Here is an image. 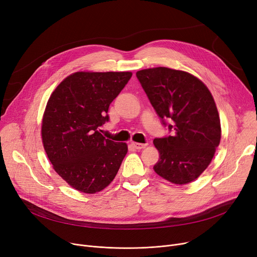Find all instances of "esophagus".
I'll use <instances>...</instances> for the list:
<instances>
[{"label": "esophagus", "mask_w": 257, "mask_h": 257, "mask_svg": "<svg viewBox=\"0 0 257 257\" xmlns=\"http://www.w3.org/2000/svg\"><path fill=\"white\" fill-rule=\"evenodd\" d=\"M131 146L133 148H136L137 150H142L147 146V144H140V143H131Z\"/></svg>", "instance_id": "1"}]
</instances>
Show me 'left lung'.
I'll return each instance as SVG.
<instances>
[{
    "instance_id": "left-lung-1",
    "label": "left lung",
    "mask_w": 257,
    "mask_h": 257,
    "mask_svg": "<svg viewBox=\"0 0 257 257\" xmlns=\"http://www.w3.org/2000/svg\"><path fill=\"white\" fill-rule=\"evenodd\" d=\"M137 77L172 132L153 142L160 155L154 171L175 184L194 181L209 166L221 141L219 112L209 89L192 74L164 66L139 71Z\"/></svg>"
}]
</instances>
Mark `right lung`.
Instances as JSON below:
<instances>
[{
  "label": "right lung",
  "instance_id": "obj_1",
  "mask_svg": "<svg viewBox=\"0 0 257 257\" xmlns=\"http://www.w3.org/2000/svg\"><path fill=\"white\" fill-rule=\"evenodd\" d=\"M132 76L131 72H77L66 77L47 103L42 138L54 170L75 190L101 192L110 184L128 147L99 132L110 103Z\"/></svg>",
  "mask_w": 257,
  "mask_h": 257
}]
</instances>
